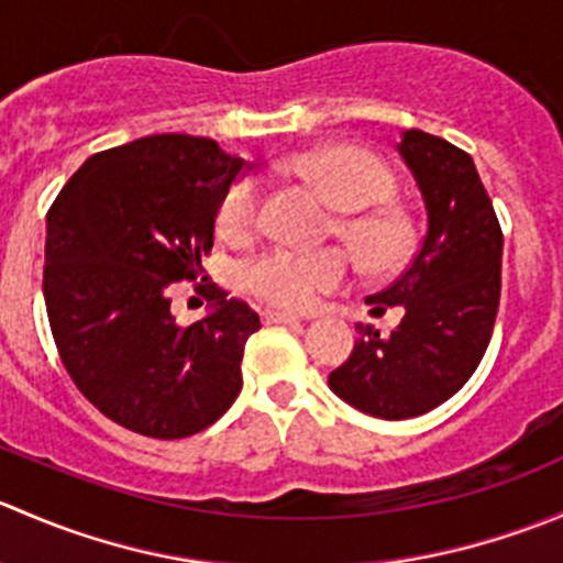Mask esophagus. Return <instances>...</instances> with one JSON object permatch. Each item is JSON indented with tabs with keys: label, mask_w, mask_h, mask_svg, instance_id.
Instances as JSON below:
<instances>
[{
	"label": "esophagus",
	"mask_w": 563,
	"mask_h": 563,
	"mask_svg": "<svg viewBox=\"0 0 563 563\" xmlns=\"http://www.w3.org/2000/svg\"><path fill=\"white\" fill-rule=\"evenodd\" d=\"M264 321L266 323H299L302 318L294 316V313H283V310H266Z\"/></svg>",
	"instance_id": "obj_1"
}]
</instances>
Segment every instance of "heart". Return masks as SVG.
<instances>
[{
  "mask_svg": "<svg viewBox=\"0 0 563 563\" xmlns=\"http://www.w3.org/2000/svg\"><path fill=\"white\" fill-rule=\"evenodd\" d=\"M291 172L310 179L338 212V234L349 242L367 264H391L408 245V225L402 214L378 209L362 212L391 196V174L384 163L354 146H321L288 161ZM264 185L255 176H242L225 190L220 201L218 223L223 236L242 242L258 229ZM349 275V261L340 250L277 247L261 255L247 269V286L266 302L286 310H308L318 302V294L340 286Z\"/></svg>",
  "mask_w": 563,
  "mask_h": 563,
  "instance_id": "heart-1",
  "label": "heart"
}]
</instances>
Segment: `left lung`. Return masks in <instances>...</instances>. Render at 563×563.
I'll list each match as a JSON object with an SVG mask.
<instances>
[{
    "instance_id": "1",
    "label": "left lung",
    "mask_w": 563,
    "mask_h": 563,
    "mask_svg": "<svg viewBox=\"0 0 563 563\" xmlns=\"http://www.w3.org/2000/svg\"><path fill=\"white\" fill-rule=\"evenodd\" d=\"M417 181L428 231L408 269L367 297L371 316L402 308L389 338L356 323L354 351L329 389L356 411L411 419L450 400L490 343L501 297L504 236L474 161L424 130L395 146Z\"/></svg>"
}]
</instances>
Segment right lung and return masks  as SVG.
<instances>
[{
  "label": "right lung",
  "mask_w": 563,
  "mask_h": 563,
  "mask_svg": "<svg viewBox=\"0 0 563 563\" xmlns=\"http://www.w3.org/2000/svg\"><path fill=\"white\" fill-rule=\"evenodd\" d=\"M247 163L218 141L161 133L89 157L45 218L43 294L67 373L108 419L150 439L218 422L242 389L258 313L212 286L176 323L168 288L203 275L220 201Z\"/></svg>",
  "instance_id": "1"
}]
</instances>
